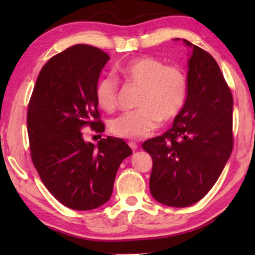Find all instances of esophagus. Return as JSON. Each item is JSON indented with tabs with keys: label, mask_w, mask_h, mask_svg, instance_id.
Wrapping results in <instances>:
<instances>
[{
	"label": "esophagus",
	"mask_w": 255,
	"mask_h": 255,
	"mask_svg": "<svg viewBox=\"0 0 255 255\" xmlns=\"http://www.w3.org/2000/svg\"><path fill=\"white\" fill-rule=\"evenodd\" d=\"M128 145H129V147H130L132 150H136L137 149V144L135 143V141H129Z\"/></svg>",
	"instance_id": "obj_1"
}]
</instances>
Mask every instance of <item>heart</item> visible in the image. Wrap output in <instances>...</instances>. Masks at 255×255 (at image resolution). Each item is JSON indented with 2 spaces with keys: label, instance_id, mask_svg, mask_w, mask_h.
Instances as JSON below:
<instances>
[{
  "label": "heart",
  "instance_id": "heart-1",
  "mask_svg": "<svg viewBox=\"0 0 255 255\" xmlns=\"http://www.w3.org/2000/svg\"><path fill=\"white\" fill-rule=\"evenodd\" d=\"M119 72L127 81L140 86L136 110L126 111L110 122V130L119 137L139 139L158 126L159 120L169 122L180 114L187 100L188 80L182 70L166 66L162 60L139 57L124 64ZM118 98V81L105 75L96 85L99 107L110 111Z\"/></svg>",
  "mask_w": 255,
  "mask_h": 255
}]
</instances>
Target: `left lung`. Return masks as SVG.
<instances>
[{
	"label": "left lung",
	"instance_id": "8db88e82",
	"mask_svg": "<svg viewBox=\"0 0 255 255\" xmlns=\"http://www.w3.org/2000/svg\"><path fill=\"white\" fill-rule=\"evenodd\" d=\"M182 41L190 48L187 100L172 128L143 144L153 159L150 193L176 208L208 193L233 149V97L221 68L207 51Z\"/></svg>",
	"mask_w": 255,
	"mask_h": 255
}]
</instances>
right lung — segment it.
Masks as SVG:
<instances>
[{
    "mask_svg": "<svg viewBox=\"0 0 255 255\" xmlns=\"http://www.w3.org/2000/svg\"><path fill=\"white\" fill-rule=\"evenodd\" d=\"M109 55L88 45L72 46L42 66L28 108L33 165L45 187L71 209L91 210L110 199L116 174L132 154L122 138L108 136L94 145L82 128L98 132L96 85Z\"/></svg>",
    "mask_w": 255,
    "mask_h": 255,
    "instance_id": "obj_1",
    "label": "right lung"
}]
</instances>
